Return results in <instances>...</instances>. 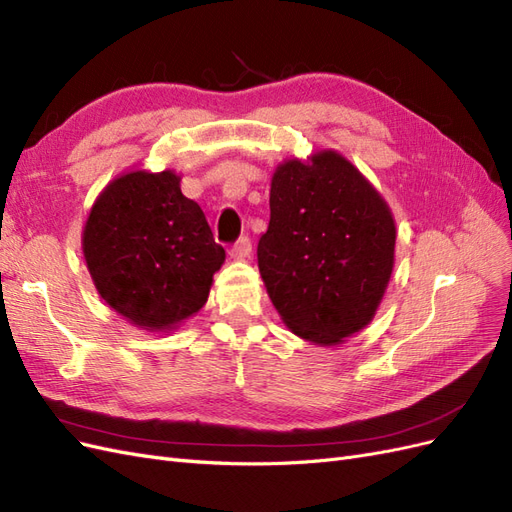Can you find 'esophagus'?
<instances>
[{
    "mask_svg": "<svg viewBox=\"0 0 512 512\" xmlns=\"http://www.w3.org/2000/svg\"><path fill=\"white\" fill-rule=\"evenodd\" d=\"M250 254H252V241L247 237H241L230 250V258H235V260H245V258H250Z\"/></svg>",
    "mask_w": 512,
    "mask_h": 512,
    "instance_id": "34e87169",
    "label": "esophagus"
}]
</instances>
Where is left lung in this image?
Listing matches in <instances>:
<instances>
[{
    "instance_id": "1",
    "label": "left lung",
    "mask_w": 512,
    "mask_h": 512,
    "mask_svg": "<svg viewBox=\"0 0 512 512\" xmlns=\"http://www.w3.org/2000/svg\"><path fill=\"white\" fill-rule=\"evenodd\" d=\"M258 269L290 333L331 348L374 320L395 267L384 196L335 149L277 164Z\"/></svg>"
}]
</instances>
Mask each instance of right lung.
<instances>
[{
  "instance_id": "right-lung-1",
  "label": "right lung",
  "mask_w": 512,
  "mask_h": 512,
  "mask_svg": "<svg viewBox=\"0 0 512 512\" xmlns=\"http://www.w3.org/2000/svg\"><path fill=\"white\" fill-rule=\"evenodd\" d=\"M83 256L102 301L136 329L170 333L209 299L226 260L181 175L132 168L106 183L83 226Z\"/></svg>"
}]
</instances>
